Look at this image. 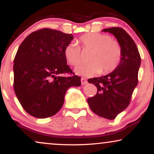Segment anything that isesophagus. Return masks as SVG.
<instances>
[{"instance_id": "obj_1", "label": "esophagus", "mask_w": 154, "mask_h": 154, "mask_svg": "<svg viewBox=\"0 0 154 154\" xmlns=\"http://www.w3.org/2000/svg\"><path fill=\"white\" fill-rule=\"evenodd\" d=\"M81 84H82V85H85V84L88 83L87 79H85V78H81Z\"/></svg>"}]
</instances>
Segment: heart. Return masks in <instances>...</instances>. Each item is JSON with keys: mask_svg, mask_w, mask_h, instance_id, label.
<instances>
[{"mask_svg": "<svg viewBox=\"0 0 154 154\" xmlns=\"http://www.w3.org/2000/svg\"><path fill=\"white\" fill-rule=\"evenodd\" d=\"M84 51H90V63L77 66L75 72L83 76H92L98 73H109L117 68L121 62L122 49L119 43L111 39L110 35L99 33H88L79 38ZM66 62L75 66L82 62L81 47L71 42L64 48Z\"/></svg>", "mask_w": 154, "mask_h": 154, "instance_id": "b5f03b06", "label": "heart"}]
</instances>
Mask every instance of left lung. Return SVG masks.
Returning <instances> with one entry per match:
<instances>
[{
	"label": "left lung",
	"instance_id": "obj_1",
	"mask_svg": "<svg viewBox=\"0 0 154 154\" xmlns=\"http://www.w3.org/2000/svg\"><path fill=\"white\" fill-rule=\"evenodd\" d=\"M112 33L121 46L120 64L112 72L104 76L88 79L97 88V92L88 99L91 110L97 115L109 120L127 108L138 83L141 57L138 48L130 35L122 28L112 27L102 30Z\"/></svg>",
	"mask_w": 154,
	"mask_h": 154
}]
</instances>
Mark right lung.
I'll list each match as a JSON object with an SVG mask.
<instances>
[{"instance_id":"obj_1","label":"right lung","mask_w":154,"mask_h":154,"mask_svg":"<svg viewBox=\"0 0 154 154\" xmlns=\"http://www.w3.org/2000/svg\"><path fill=\"white\" fill-rule=\"evenodd\" d=\"M73 35L51 29H42L25 38L14 60V90L19 102L29 114L45 119L62 108L66 90L81 85L67 65L64 51Z\"/></svg>"}]
</instances>
